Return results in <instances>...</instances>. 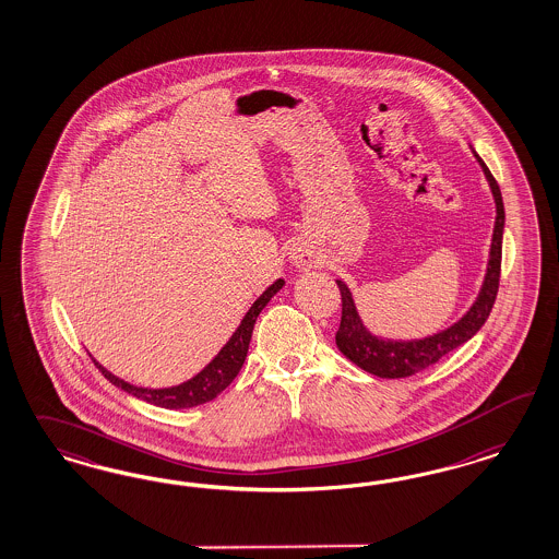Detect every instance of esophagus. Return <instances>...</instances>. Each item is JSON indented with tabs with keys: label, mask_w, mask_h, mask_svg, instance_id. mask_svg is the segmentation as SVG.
<instances>
[{
	"label": "esophagus",
	"mask_w": 559,
	"mask_h": 559,
	"mask_svg": "<svg viewBox=\"0 0 559 559\" xmlns=\"http://www.w3.org/2000/svg\"><path fill=\"white\" fill-rule=\"evenodd\" d=\"M290 260H293V264H295L297 269H301V271H307V269H311V266L316 264L311 250H307L305 246H295V248L290 250Z\"/></svg>",
	"instance_id": "esophagus-1"
}]
</instances>
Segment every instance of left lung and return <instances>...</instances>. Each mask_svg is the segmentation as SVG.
<instances>
[{"instance_id": "obj_1", "label": "left lung", "mask_w": 559, "mask_h": 559, "mask_svg": "<svg viewBox=\"0 0 559 559\" xmlns=\"http://www.w3.org/2000/svg\"><path fill=\"white\" fill-rule=\"evenodd\" d=\"M474 155L490 182L491 194L496 201V225H493V236H491L488 272H486L484 285H481L475 304L457 323H453L451 328L442 330L435 336L409 340V342L383 340L372 336L371 332L365 328V323L360 322L350 288L346 287L342 281H336L340 295H342V320H340L338 332H336V344H338L340 353L346 358H350L362 371L383 377V379L409 377L414 372L423 371L426 367L439 362V358L449 355L451 350H455L467 340L474 338L477 330L488 320L496 295H498V285H500L504 203H502L500 187H498L496 178L491 176L490 169L477 153L474 152Z\"/></svg>"}]
</instances>
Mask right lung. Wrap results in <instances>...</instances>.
<instances>
[{
  "label": "right lung",
  "mask_w": 559,
  "mask_h": 559,
  "mask_svg": "<svg viewBox=\"0 0 559 559\" xmlns=\"http://www.w3.org/2000/svg\"><path fill=\"white\" fill-rule=\"evenodd\" d=\"M285 281L278 278L276 283H272L266 288L254 305L250 307V311L246 313V318L239 323L234 336L229 342L221 348L219 355L215 356L203 371L194 374L192 379H188L185 383L176 385V388H166V390H147V388H135L127 381H122L119 377H115L112 372L106 371L96 360V367L100 369L102 374L122 391L135 395L139 400L153 404V406L168 407V409H182V407H194L206 404L211 400H215L221 391L225 390L237 377L239 369L243 367V360L248 356V346L252 340L254 332V323L260 316V311L266 307L272 297L283 288Z\"/></svg>",
  "instance_id": "add662e5"
}]
</instances>
